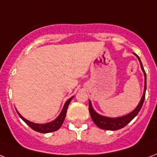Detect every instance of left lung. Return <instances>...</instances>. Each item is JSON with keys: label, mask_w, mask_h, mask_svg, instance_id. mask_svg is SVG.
I'll list each match as a JSON object with an SVG mask.
<instances>
[{"label": "left lung", "mask_w": 157, "mask_h": 157, "mask_svg": "<svg viewBox=\"0 0 157 157\" xmlns=\"http://www.w3.org/2000/svg\"><path fill=\"white\" fill-rule=\"evenodd\" d=\"M134 55L139 61L141 68H142L143 74H144V91H143L142 98L140 100L139 104L132 112L127 113L125 115L121 116V117H116V118H110V117H106V116H103L100 113H98L92 106L91 101L89 100V111L90 116H91L92 120L94 124H96V126L99 127L100 128L104 129V130H110V131H115V130L122 128L126 126L128 123H130L137 115V113H139V111L142 109L144 100H145V93L146 90H147V75H146L144 68L142 67V63L139 57L136 53H134Z\"/></svg>", "instance_id": "obj_1"}]
</instances>
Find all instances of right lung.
Returning a JSON list of instances; mask_svg holds the SVG:
<instances>
[{
    "label": "right lung",
    "instance_id": "right-lung-1",
    "mask_svg": "<svg viewBox=\"0 0 157 157\" xmlns=\"http://www.w3.org/2000/svg\"><path fill=\"white\" fill-rule=\"evenodd\" d=\"M74 96L71 97L70 99H68L66 103L64 104V106H63V109L61 111V113L57 118H55L54 120L52 122H49V123H46V124H36V123H33V122L29 121L26 118H25L21 114H20L17 110V113L19 114L21 119L23 121L25 122L27 125L30 127L31 128L33 129L34 131L39 132H41V133H48V132H52L57 131L61 128V126L63 125V122H64V119L66 118V114H67V110L68 105L70 104V102L71 101V100L73 99Z\"/></svg>",
    "mask_w": 157,
    "mask_h": 157
}]
</instances>
